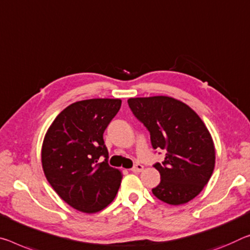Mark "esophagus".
<instances>
[{
  "mask_svg": "<svg viewBox=\"0 0 250 250\" xmlns=\"http://www.w3.org/2000/svg\"><path fill=\"white\" fill-rule=\"evenodd\" d=\"M142 170H144V166L138 164V165H136V166H133L132 169H131V171L134 172V173H139V172L142 171Z\"/></svg>",
  "mask_w": 250,
  "mask_h": 250,
  "instance_id": "34e87169",
  "label": "esophagus"
}]
</instances>
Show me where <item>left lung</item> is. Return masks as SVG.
Wrapping results in <instances>:
<instances>
[{
    "instance_id": "left-lung-1",
    "label": "left lung",
    "mask_w": 250,
    "mask_h": 250,
    "mask_svg": "<svg viewBox=\"0 0 250 250\" xmlns=\"http://www.w3.org/2000/svg\"><path fill=\"white\" fill-rule=\"evenodd\" d=\"M128 104L150 132L153 149L165 150L160 184L152 189L158 199L182 205L199 195L215 168V146L210 132L189 105L166 96L130 98Z\"/></svg>"
}]
</instances>
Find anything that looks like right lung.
Wrapping results in <instances>:
<instances>
[{"label":"right lung","mask_w":250,"mask_h":250,"mask_svg":"<svg viewBox=\"0 0 250 250\" xmlns=\"http://www.w3.org/2000/svg\"><path fill=\"white\" fill-rule=\"evenodd\" d=\"M121 106L120 99H89L61 111L42 145V167L62 200L93 213L112 203L122 173L108 164L104 132ZM100 156L106 159L99 163Z\"/></svg>","instance_id":"right-lung-1"}]
</instances>
